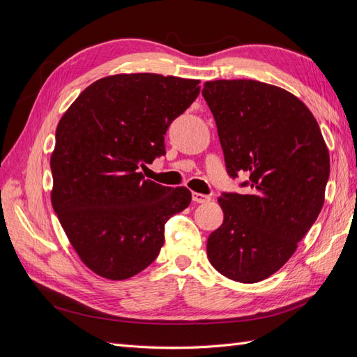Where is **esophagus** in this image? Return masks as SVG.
<instances>
[{"mask_svg": "<svg viewBox=\"0 0 357 357\" xmlns=\"http://www.w3.org/2000/svg\"><path fill=\"white\" fill-rule=\"evenodd\" d=\"M192 199L195 201L197 204H204V202H208V201H210V197H208V195H204V193L193 192V193H192Z\"/></svg>", "mask_w": 357, "mask_h": 357, "instance_id": "1", "label": "esophagus"}]
</instances>
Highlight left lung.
<instances>
[{
	"label": "left lung",
	"mask_w": 357,
	"mask_h": 357,
	"mask_svg": "<svg viewBox=\"0 0 357 357\" xmlns=\"http://www.w3.org/2000/svg\"><path fill=\"white\" fill-rule=\"evenodd\" d=\"M214 116L226 169L245 172L247 193H223L225 219L210 234L211 265L234 282L277 273L325 202L329 152L308 107L290 92L256 80H214L202 89Z\"/></svg>",
	"instance_id": "left-lung-1"
}]
</instances>
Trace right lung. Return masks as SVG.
I'll list each match as a JSON object with an SVG mask.
<instances>
[{"mask_svg":"<svg viewBox=\"0 0 357 357\" xmlns=\"http://www.w3.org/2000/svg\"><path fill=\"white\" fill-rule=\"evenodd\" d=\"M199 80L138 73L88 86L61 117L50 158L52 205L82 262L109 280L152 264L167 220L192 193L144 180L167 129L199 95Z\"/></svg>","mask_w":357,"mask_h":357,"instance_id":"obj_1","label":"right lung"}]
</instances>
